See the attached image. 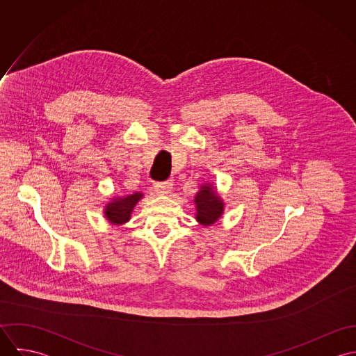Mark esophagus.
<instances>
[{
	"label": "esophagus",
	"mask_w": 356,
	"mask_h": 356,
	"mask_svg": "<svg viewBox=\"0 0 356 356\" xmlns=\"http://www.w3.org/2000/svg\"><path fill=\"white\" fill-rule=\"evenodd\" d=\"M172 189V181H164V182H156L154 184V192L157 195H168Z\"/></svg>",
	"instance_id": "esophagus-1"
}]
</instances>
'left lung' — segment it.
Listing matches in <instances>:
<instances>
[{"label":"left lung","instance_id":"obj_1","mask_svg":"<svg viewBox=\"0 0 356 356\" xmlns=\"http://www.w3.org/2000/svg\"><path fill=\"white\" fill-rule=\"evenodd\" d=\"M195 203L197 208L196 218L205 226L216 222L223 212V203L219 200V197L215 195L212 188L208 185L202 186V191L195 197Z\"/></svg>","mask_w":356,"mask_h":356}]
</instances>
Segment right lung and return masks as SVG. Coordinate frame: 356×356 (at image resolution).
Wrapping results in <instances>:
<instances>
[{
    "label": "right lung",
    "mask_w": 356,
    "mask_h": 356,
    "mask_svg": "<svg viewBox=\"0 0 356 356\" xmlns=\"http://www.w3.org/2000/svg\"><path fill=\"white\" fill-rule=\"evenodd\" d=\"M141 199V193H134L108 204L105 208V216L111 223L122 225L130 219V213L134 205Z\"/></svg>",
    "instance_id": "obj_1"
}]
</instances>
